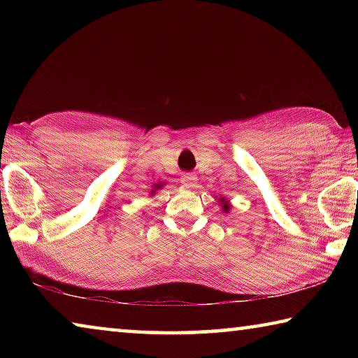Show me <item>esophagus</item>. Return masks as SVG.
Wrapping results in <instances>:
<instances>
[{"label":"esophagus","mask_w":358,"mask_h":358,"mask_svg":"<svg viewBox=\"0 0 358 358\" xmlns=\"http://www.w3.org/2000/svg\"><path fill=\"white\" fill-rule=\"evenodd\" d=\"M196 175L194 173H189V172H185L183 175H181V183L183 185H187V186H194V183H196Z\"/></svg>","instance_id":"1"}]
</instances>
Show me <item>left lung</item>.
Returning a JSON list of instances; mask_svg holds the SVG:
<instances>
[{
	"instance_id": "1",
	"label": "left lung",
	"mask_w": 358,
	"mask_h": 358,
	"mask_svg": "<svg viewBox=\"0 0 358 358\" xmlns=\"http://www.w3.org/2000/svg\"><path fill=\"white\" fill-rule=\"evenodd\" d=\"M221 202L224 203V205H222V208H224V211H229V205H227L226 202H224V199H221Z\"/></svg>"
}]
</instances>
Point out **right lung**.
<instances>
[{"label":"right lung","instance_id":"add662e5","mask_svg":"<svg viewBox=\"0 0 358 358\" xmlns=\"http://www.w3.org/2000/svg\"><path fill=\"white\" fill-rule=\"evenodd\" d=\"M156 187H157V186H156Z\"/></svg>","mask_w":358,"mask_h":358}]
</instances>
